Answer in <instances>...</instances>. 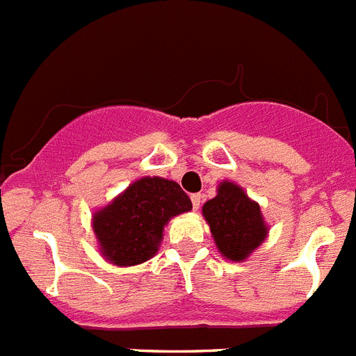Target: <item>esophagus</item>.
Listing matches in <instances>:
<instances>
[{
	"label": "esophagus",
	"instance_id": "obj_1",
	"mask_svg": "<svg viewBox=\"0 0 356 356\" xmlns=\"http://www.w3.org/2000/svg\"><path fill=\"white\" fill-rule=\"evenodd\" d=\"M191 200H193L194 210H197L201 205V201H203V196H201V194H193V196H191Z\"/></svg>",
	"mask_w": 356,
	"mask_h": 356
}]
</instances>
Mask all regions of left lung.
Listing matches in <instances>:
<instances>
[{"label":"left lung","instance_id":"left-lung-1","mask_svg":"<svg viewBox=\"0 0 356 356\" xmlns=\"http://www.w3.org/2000/svg\"><path fill=\"white\" fill-rule=\"evenodd\" d=\"M219 253L232 262H244L267 238L269 226L260 205L235 181L222 180L216 197L201 209Z\"/></svg>","mask_w":356,"mask_h":356}]
</instances>
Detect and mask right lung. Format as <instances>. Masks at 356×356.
Segmentation results:
<instances>
[{"mask_svg":"<svg viewBox=\"0 0 356 356\" xmlns=\"http://www.w3.org/2000/svg\"><path fill=\"white\" fill-rule=\"evenodd\" d=\"M191 210L193 203L176 181L144 176L92 213L97 250L112 266L147 262L159 251L168 222Z\"/></svg>","mask_w":356,"mask_h":356,"instance_id":"1","label":"right lung"}]
</instances>
